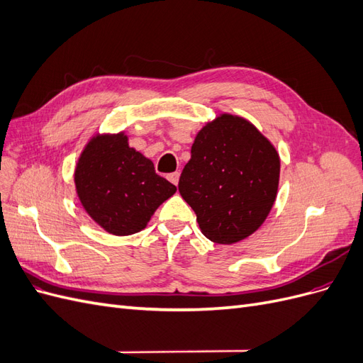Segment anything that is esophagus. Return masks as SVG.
Returning a JSON list of instances; mask_svg holds the SVG:
<instances>
[{
  "label": "esophagus",
  "instance_id": "1",
  "mask_svg": "<svg viewBox=\"0 0 363 363\" xmlns=\"http://www.w3.org/2000/svg\"><path fill=\"white\" fill-rule=\"evenodd\" d=\"M179 179H180V172H171V174H168V180L171 183H174V184L179 183Z\"/></svg>",
  "mask_w": 363,
  "mask_h": 363
}]
</instances>
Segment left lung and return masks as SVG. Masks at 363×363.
Listing matches in <instances>:
<instances>
[{"label": "left lung", "instance_id": "obj_1", "mask_svg": "<svg viewBox=\"0 0 363 363\" xmlns=\"http://www.w3.org/2000/svg\"><path fill=\"white\" fill-rule=\"evenodd\" d=\"M280 159L248 121L221 115L196 135L179 180V192L203 235L235 244L265 221L276 201Z\"/></svg>", "mask_w": 363, "mask_h": 363}]
</instances>
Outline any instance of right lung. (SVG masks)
<instances>
[{
  "label": "right lung",
  "mask_w": 363,
  "mask_h": 363,
  "mask_svg": "<svg viewBox=\"0 0 363 363\" xmlns=\"http://www.w3.org/2000/svg\"><path fill=\"white\" fill-rule=\"evenodd\" d=\"M75 188L84 211L106 232L125 236L145 228L156 208L177 191L155 164L128 147L124 133L96 136L75 168Z\"/></svg>",
  "instance_id": "1"
}]
</instances>
